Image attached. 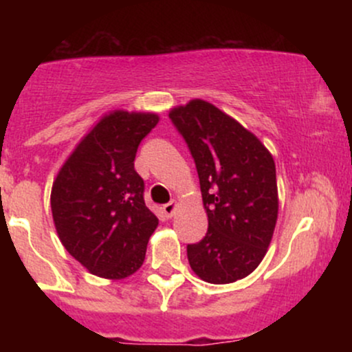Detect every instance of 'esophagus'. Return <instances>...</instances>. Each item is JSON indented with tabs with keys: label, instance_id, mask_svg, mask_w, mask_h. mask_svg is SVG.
<instances>
[{
	"label": "esophagus",
	"instance_id": "1",
	"mask_svg": "<svg viewBox=\"0 0 352 352\" xmlns=\"http://www.w3.org/2000/svg\"><path fill=\"white\" fill-rule=\"evenodd\" d=\"M177 207H179V204H177L175 200H172L170 204H167V205H164L162 207V210H164V213H165V217H173V213H175V210H177Z\"/></svg>",
	"mask_w": 352,
	"mask_h": 352
}]
</instances>
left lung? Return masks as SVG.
Returning <instances> with one entry per match:
<instances>
[{
  "label": "left lung",
  "instance_id": "8db88e82",
  "mask_svg": "<svg viewBox=\"0 0 352 352\" xmlns=\"http://www.w3.org/2000/svg\"><path fill=\"white\" fill-rule=\"evenodd\" d=\"M170 120L187 142L200 179L208 230L187 246L199 278L227 285L265 258L278 218L276 167L256 135L201 99L173 107Z\"/></svg>",
  "mask_w": 352,
  "mask_h": 352
}]
</instances>
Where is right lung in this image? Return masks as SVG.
Wrapping results in <instances>:
<instances>
[{"mask_svg":"<svg viewBox=\"0 0 352 352\" xmlns=\"http://www.w3.org/2000/svg\"><path fill=\"white\" fill-rule=\"evenodd\" d=\"M157 122L152 112H109L76 145L52 184L60 243L100 278L122 280L135 273L159 225L134 168L139 144Z\"/></svg>","mask_w":352,"mask_h":352,"instance_id":"obj_1","label":"right lung"}]
</instances>
